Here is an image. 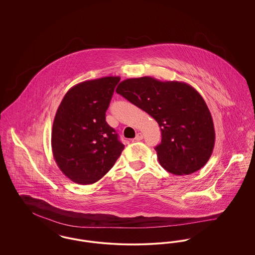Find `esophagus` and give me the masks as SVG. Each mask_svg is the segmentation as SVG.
Here are the masks:
<instances>
[{"label":"esophagus","instance_id":"esophagus-1","mask_svg":"<svg viewBox=\"0 0 255 255\" xmlns=\"http://www.w3.org/2000/svg\"><path fill=\"white\" fill-rule=\"evenodd\" d=\"M143 138V135H142V133H137L135 134V137H134V139L135 140H141Z\"/></svg>","mask_w":255,"mask_h":255}]
</instances>
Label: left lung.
<instances>
[{"mask_svg": "<svg viewBox=\"0 0 255 255\" xmlns=\"http://www.w3.org/2000/svg\"><path fill=\"white\" fill-rule=\"evenodd\" d=\"M116 92L158 122L161 142L155 150L164 169L189 175L205 166L213 152L215 130L206 101L193 87L143 76L123 80Z\"/></svg>", "mask_w": 255, "mask_h": 255, "instance_id": "8db88e82", "label": "left lung"}]
</instances>
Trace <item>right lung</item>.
I'll list each match as a JSON object with an SVG mask.
<instances>
[{
  "mask_svg": "<svg viewBox=\"0 0 255 255\" xmlns=\"http://www.w3.org/2000/svg\"><path fill=\"white\" fill-rule=\"evenodd\" d=\"M119 76L88 80L71 88L61 101L51 132L53 158L65 176L79 184L99 181L124 145L106 122Z\"/></svg>",
  "mask_w": 255,
  "mask_h": 255,
  "instance_id": "add662e5",
  "label": "right lung"
}]
</instances>
